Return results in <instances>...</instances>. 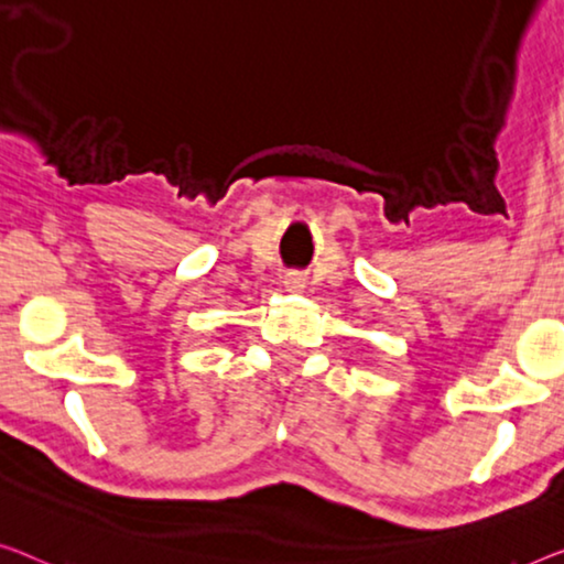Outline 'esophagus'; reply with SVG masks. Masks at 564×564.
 <instances>
[{
	"instance_id": "34e87169",
	"label": "esophagus",
	"mask_w": 564,
	"mask_h": 564,
	"mask_svg": "<svg viewBox=\"0 0 564 564\" xmlns=\"http://www.w3.org/2000/svg\"><path fill=\"white\" fill-rule=\"evenodd\" d=\"M285 285H289L291 291H301L304 289V281H301V275H289V279H285Z\"/></svg>"
}]
</instances>
